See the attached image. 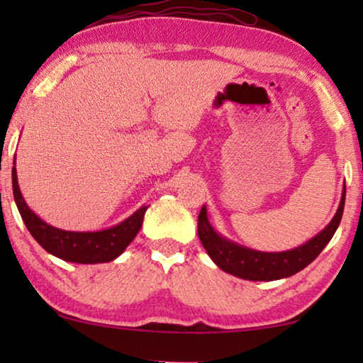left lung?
<instances>
[{"label": "left lung", "mask_w": 363, "mask_h": 363, "mask_svg": "<svg viewBox=\"0 0 363 363\" xmlns=\"http://www.w3.org/2000/svg\"><path fill=\"white\" fill-rule=\"evenodd\" d=\"M345 205V185L342 190V198L334 218L324 230L317 233L314 238L304 245L289 251L266 252L251 250V247L238 245L228 240L211 226L208 220L206 206L203 205L200 216H198V236L203 247H205L211 261L228 274H233L246 281H277L284 277L294 276L296 272L309 266L320 251L329 245L337 228L340 225L342 213Z\"/></svg>", "instance_id": "obj_1"}]
</instances>
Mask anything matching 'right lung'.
<instances>
[{"instance_id":"add662e5","label":"right lung","mask_w":363,"mask_h":363,"mask_svg":"<svg viewBox=\"0 0 363 363\" xmlns=\"http://www.w3.org/2000/svg\"><path fill=\"white\" fill-rule=\"evenodd\" d=\"M13 163V195L19 215H21L31 236L49 255L67 262H79V264L108 262L121 256L133 241V238L137 236V233L140 231L143 216H145L148 208L147 205L138 208L133 215L125 218L122 223L106 228V230L66 231L61 230V228L48 225L24 201L18 183L16 157H14Z\"/></svg>"}]
</instances>
